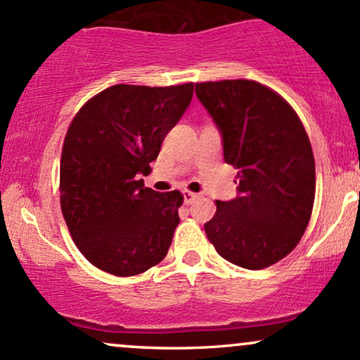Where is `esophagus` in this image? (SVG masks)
<instances>
[{
  "instance_id": "esophagus-1",
  "label": "esophagus",
  "mask_w": 360,
  "mask_h": 360,
  "mask_svg": "<svg viewBox=\"0 0 360 360\" xmlns=\"http://www.w3.org/2000/svg\"><path fill=\"white\" fill-rule=\"evenodd\" d=\"M183 198H184V205H191L193 201L198 198V194L191 193V191H183Z\"/></svg>"
}]
</instances>
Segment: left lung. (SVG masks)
I'll return each instance as SVG.
<instances>
[{"label": "left lung", "mask_w": 360, "mask_h": 360, "mask_svg": "<svg viewBox=\"0 0 360 360\" xmlns=\"http://www.w3.org/2000/svg\"><path fill=\"white\" fill-rule=\"evenodd\" d=\"M194 91L220 130L223 159L238 169L237 198L217 201L206 237L235 266L269 267L298 245L311 217L315 159L303 123L255 81L198 82Z\"/></svg>", "instance_id": "8db88e82"}]
</instances>
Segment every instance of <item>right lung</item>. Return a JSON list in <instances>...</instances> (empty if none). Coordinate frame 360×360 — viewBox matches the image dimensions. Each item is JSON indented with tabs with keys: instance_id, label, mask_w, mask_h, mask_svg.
<instances>
[{
	"instance_id": "obj_1",
	"label": "right lung",
	"mask_w": 360,
	"mask_h": 360,
	"mask_svg": "<svg viewBox=\"0 0 360 360\" xmlns=\"http://www.w3.org/2000/svg\"><path fill=\"white\" fill-rule=\"evenodd\" d=\"M191 100L193 82L115 84L74 117L62 147L60 208L74 243L98 269L125 278L166 257L184 198L146 188L139 176L150 171Z\"/></svg>"
}]
</instances>
